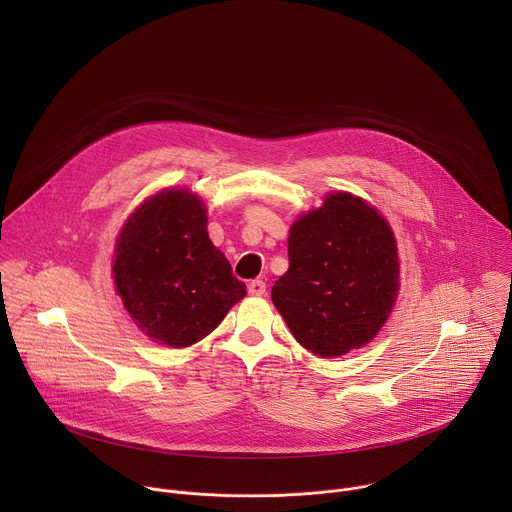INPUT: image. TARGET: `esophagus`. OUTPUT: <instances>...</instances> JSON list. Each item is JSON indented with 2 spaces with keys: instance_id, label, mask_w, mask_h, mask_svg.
<instances>
[{
  "instance_id": "obj_1",
  "label": "esophagus",
  "mask_w": 512,
  "mask_h": 512,
  "mask_svg": "<svg viewBox=\"0 0 512 512\" xmlns=\"http://www.w3.org/2000/svg\"><path fill=\"white\" fill-rule=\"evenodd\" d=\"M247 289H249V294H251V296H263V294H265V289H267V285H265V281H263V279H253V281H249Z\"/></svg>"
}]
</instances>
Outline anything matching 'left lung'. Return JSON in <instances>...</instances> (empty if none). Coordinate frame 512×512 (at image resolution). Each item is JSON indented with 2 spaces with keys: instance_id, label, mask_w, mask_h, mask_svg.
<instances>
[{
  "instance_id": "1",
  "label": "left lung",
  "mask_w": 512,
  "mask_h": 512,
  "mask_svg": "<svg viewBox=\"0 0 512 512\" xmlns=\"http://www.w3.org/2000/svg\"><path fill=\"white\" fill-rule=\"evenodd\" d=\"M287 255L271 298L306 350L330 358L375 338L399 289L395 237L375 208L346 192L326 196L291 227Z\"/></svg>"
}]
</instances>
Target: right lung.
Masks as SVG:
<instances>
[{"mask_svg":"<svg viewBox=\"0 0 512 512\" xmlns=\"http://www.w3.org/2000/svg\"><path fill=\"white\" fill-rule=\"evenodd\" d=\"M113 273L135 324L176 348L208 336L247 289L208 239L206 210L188 190H164L129 216Z\"/></svg>","mask_w":512,"mask_h":512,"instance_id":"1","label":"right lung"}]
</instances>
